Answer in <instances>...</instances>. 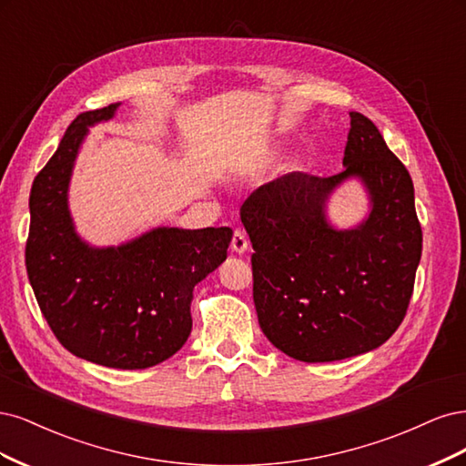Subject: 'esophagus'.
Returning <instances> with one entry per match:
<instances>
[{
  "mask_svg": "<svg viewBox=\"0 0 466 466\" xmlns=\"http://www.w3.org/2000/svg\"><path fill=\"white\" fill-rule=\"evenodd\" d=\"M248 244H249V242H248L246 232L236 228L234 234H232V242H230L232 251H236V253H246V251H248Z\"/></svg>",
  "mask_w": 466,
  "mask_h": 466,
  "instance_id": "obj_1",
  "label": "esophagus"
}]
</instances>
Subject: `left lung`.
<instances>
[{
	"label": "left lung",
	"mask_w": 466,
	"mask_h": 466,
	"mask_svg": "<svg viewBox=\"0 0 466 466\" xmlns=\"http://www.w3.org/2000/svg\"><path fill=\"white\" fill-rule=\"evenodd\" d=\"M342 164L329 177L290 172L255 189L239 208L255 251L261 331L308 364L381 347L407 315L422 255L412 177L358 112H350ZM350 175L369 187L372 213L358 229L335 231L324 201Z\"/></svg>",
	"instance_id": "left-lung-1"
}]
</instances>
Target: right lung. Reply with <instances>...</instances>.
<instances>
[{
  "label": "right lung",
  "mask_w": 466,
  "mask_h": 466,
  "mask_svg": "<svg viewBox=\"0 0 466 466\" xmlns=\"http://www.w3.org/2000/svg\"><path fill=\"white\" fill-rule=\"evenodd\" d=\"M119 104L83 112L33 182L25 263L40 311L71 354L145 370L168 360L191 333L193 287L227 259L232 230L157 228L129 244L95 249L75 234L67 186L86 127Z\"/></svg>",
  "instance_id": "1"
}]
</instances>
